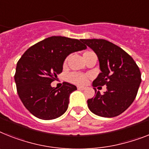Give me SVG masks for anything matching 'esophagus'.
I'll list each match as a JSON object with an SVG mask.
<instances>
[{
  "instance_id": "esophagus-1",
  "label": "esophagus",
  "mask_w": 149,
  "mask_h": 149,
  "mask_svg": "<svg viewBox=\"0 0 149 149\" xmlns=\"http://www.w3.org/2000/svg\"><path fill=\"white\" fill-rule=\"evenodd\" d=\"M85 87H82V86H77V90H79V91H84V90H85Z\"/></svg>"
}]
</instances>
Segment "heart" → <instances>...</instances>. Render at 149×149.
I'll list each match as a JSON object with an SVG mask.
<instances>
[{
	"label": "heart",
	"mask_w": 149,
	"mask_h": 149,
	"mask_svg": "<svg viewBox=\"0 0 149 149\" xmlns=\"http://www.w3.org/2000/svg\"><path fill=\"white\" fill-rule=\"evenodd\" d=\"M91 53H93L92 52H84L83 54L84 58L86 57V56H88V55H89ZM67 61L68 58H66L65 60V63H66ZM88 79H89V75L87 74L78 73V72H72V73L69 74V75H68V81L73 84H78V85H82V84H86L88 82Z\"/></svg>",
	"instance_id": "obj_1"
}]
</instances>
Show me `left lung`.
I'll use <instances>...</instances> for the list:
<instances>
[{
	"mask_svg": "<svg viewBox=\"0 0 149 149\" xmlns=\"http://www.w3.org/2000/svg\"><path fill=\"white\" fill-rule=\"evenodd\" d=\"M97 54L101 72L93 82L94 97L88 100L90 110L103 117L119 116L132 104L142 81L139 68L123 49L102 39H82ZM107 86L100 95L95 88Z\"/></svg>",
	"mask_w": 149,
	"mask_h": 149,
	"instance_id": "left-lung-1",
	"label": "left lung"
}]
</instances>
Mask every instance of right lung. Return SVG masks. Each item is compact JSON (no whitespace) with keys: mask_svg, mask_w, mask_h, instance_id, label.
I'll use <instances>...</instances> for the list:
<instances>
[{"mask_svg":"<svg viewBox=\"0 0 149 149\" xmlns=\"http://www.w3.org/2000/svg\"><path fill=\"white\" fill-rule=\"evenodd\" d=\"M80 39L51 36L32 45L17 61L14 74L17 94L28 110L41 120L59 117L67 110L76 86L63 82L58 89L51 83L62 72L69 54L85 49Z\"/></svg>","mask_w":149,"mask_h":149,"instance_id":"obj_1","label":"right lung"}]
</instances>
